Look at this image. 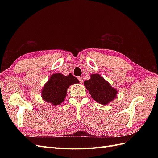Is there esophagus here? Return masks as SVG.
<instances>
[{"label": "esophagus", "instance_id": "esophagus-1", "mask_svg": "<svg viewBox=\"0 0 158 158\" xmlns=\"http://www.w3.org/2000/svg\"><path fill=\"white\" fill-rule=\"evenodd\" d=\"M78 79L79 80L80 83H83V77H78Z\"/></svg>", "mask_w": 158, "mask_h": 158}]
</instances>
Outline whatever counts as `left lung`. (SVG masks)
<instances>
[{
	"label": "left lung",
	"instance_id": "left-lung-1",
	"mask_svg": "<svg viewBox=\"0 0 158 158\" xmlns=\"http://www.w3.org/2000/svg\"><path fill=\"white\" fill-rule=\"evenodd\" d=\"M84 86L92 98L100 105H108L117 97V90L99 74H91L90 79L84 81Z\"/></svg>",
	"mask_w": 158,
	"mask_h": 158
}]
</instances>
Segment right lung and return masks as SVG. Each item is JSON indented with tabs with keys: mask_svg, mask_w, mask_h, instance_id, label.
Instances as JSON below:
<instances>
[{
	"mask_svg": "<svg viewBox=\"0 0 158 158\" xmlns=\"http://www.w3.org/2000/svg\"><path fill=\"white\" fill-rule=\"evenodd\" d=\"M79 83V80L71 73L66 76L62 73H54L45 83L41 90V96L45 101L52 105H58L64 101L69 87Z\"/></svg>",
	"mask_w": 158,
	"mask_h": 158,
	"instance_id": "1",
	"label": "right lung"
}]
</instances>
